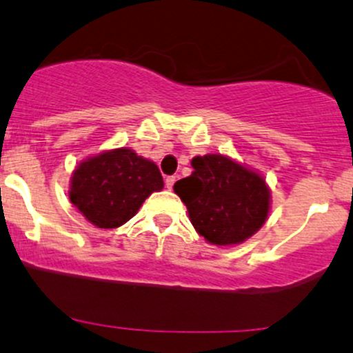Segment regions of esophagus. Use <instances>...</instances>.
Masks as SVG:
<instances>
[{
	"label": "esophagus",
	"mask_w": 353,
	"mask_h": 353,
	"mask_svg": "<svg viewBox=\"0 0 353 353\" xmlns=\"http://www.w3.org/2000/svg\"><path fill=\"white\" fill-rule=\"evenodd\" d=\"M174 183H176V177H174V176H167L165 177V188L167 189H172Z\"/></svg>",
	"instance_id": "obj_1"
}]
</instances>
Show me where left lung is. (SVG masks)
<instances>
[{
  "label": "left lung",
  "instance_id": "obj_1",
  "mask_svg": "<svg viewBox=\"0 0 353 353\" xmlns=\"http://www.w3.org/2000/svg\"><path fill=\"white\" fill-rule=\"evenodd\" d=\"M194 172L174 184L189 220L208 243L233 247L264 226L270 213L265 177L223 154L196 155Z\"/></svg>",
  "mask_w": 353,
  "mask_h": 353
}]
</instances>
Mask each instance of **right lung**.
I'll return each instance as SVG.
<instances>
[{"mask_svg":"<svg viewBox=\"0 0 353 353\" xmlns=\"http://www.w3.org/2000/svg\"><path fill=\"white\" fill-rule=\"evenodd\" d=\"M164 189L155 162L130 147L101 150L83 159L70 174L69 199L91 225L118 228L139 213L152 194Z\"/></svg>","mask_w":353,"mask_h":353,"instance_id":"obj_1","label":"right lung"}]
</instances>
